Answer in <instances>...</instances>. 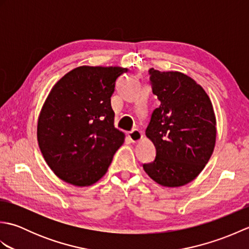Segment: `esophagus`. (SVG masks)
Wrapping results in <instances>:
<instances>
[{
	"label": "esophagus",
	"mask_w": 249,
	"mask_h": 249,
	"mask_svg": "<svg viewBox=\"0 0 249 249\" xmlns=\"http://www.w3.org/2000/svg\"><path fill=\"white\" fill-rule=\"evenodd\" d=\"M128 138L131 142H133V143H138V142L141 141V139L143 138V135H142L140 130L134 129L133 131L128 133Z\"/></svg>",
	"instance_id": "34e87169"
}]
</instances>
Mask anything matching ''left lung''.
<instances>
[{
	"mask_svg": "<svg viewBox=\"0 0 249 249\" xmlns=\"http://www.w3.org/2000/svg\"><path fill=\"white\" fill-rule=\"evenodd\" d=\"M152 91L160 100L145 135L156 149L143 169L165 187H179L197 178L213 154L216 118L211 99L193 78L151 68Z\"/></svg>",
	"mask_w": 249,
	"mask_h": 249,
	"instance_id": "left-lung-1",
	"label": "left lung"
}]
</instances>
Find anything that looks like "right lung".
Wrapping results in <instances>:
<instances>
[{
	"label": "right lung",
	"instance_id": "right-lung-1",
	"mask_svg": "<svg viewBox=\"0 0 249 249\" xmlns=\"http://www.w3.org/2000/svg\"><path fill=\"white\" fill-rule=\"evenodd\" d=\"M127 68L79 66L57 81L37 122V141L57 178L84 187L102 178L125 135L114 127L111 96Z\"/></svg>",
	"mask_w": 249,
	"mask_h": 249
}]
</instances>
